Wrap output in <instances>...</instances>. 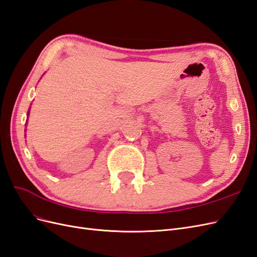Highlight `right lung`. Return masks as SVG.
Returning <instances> with one entry per match:
<instances>
[{
    "instance_id": "1",
    "label": "right lung",
    "mask_w": 257,
    "mask_h": 257,
    "mask_svg": "<svg viewBox=\"0 0 257 257\" xmlns=\"http://www.w3.org/2000/svg\"><path fill=\"white\" fill-rule=\"evenodd\" d=\"M28 114H29V111H28Z\"/></svg>"
}]
</instances>
